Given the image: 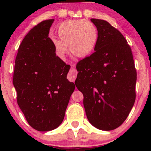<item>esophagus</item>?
Listing matches in <instances>:
<instances>
[{
  "label": "esophagus",
  "instance_id": "34e87169",
  "mask_svg": "<svg viewBox=\"0 0 151 151\" xmlns=\"http://www.w3.org/2000/svg\"><path fill=\"white\" fill-rule=\"evenodd\" d=\"M76 75H77V71L75 69V68H72L70 70L69 75H68V77L72 81H75L76 78Z\"/></svg>",
  "mask_w": 151,
  "mask_h": 151
}]
</instances>
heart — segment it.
Instances as JSON below:
<instances>
[{"mask_svg":"<svg viewBox=\"0 0 151 151\" xmlns=\"http://www.w3.org/2000/svg\"><path fill=\"white\" fill-rule=\"evenodd\" d=\"M60 39L52 37L56 53L65 60L69 46L70 52L78 57L91 54L96 47L98 31L94 24L88 20H77L65 22L58 29Z\"/></svg>","mask_w":151,"mask_h":151,"instance_id":"obj_1","label":"heart"}]
</instances>
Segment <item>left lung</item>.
<instances>
[{
    "instance_id": "obj_1",
    "label": "left lung",
    "mask_w": 151,
    "mask_h": 151,
    "mask_svg": "<svg viewBox=\"0 0 151 151\" xmlns=\"http://www.w3.org/2000/svg\"><path fill=\"white\" fill-rule=\"evenodd\" d=\"M98 31L94 52L76 65L75 85L83 94L90 123L111 131L123 123L135 101L137 72L130 46L104 20L91 19Z\"/></svg>"
}]
</instances>
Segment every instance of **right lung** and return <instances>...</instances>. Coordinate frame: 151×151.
I'll list each match as a JSON object with an SVG mask.
<instances>
[{
  "instance_id": "right-lung-1",
  "label": "right lung",
  "mask_w": 151,
  "mask_h": 151,
  "mask_svg": "<svg viewBox=\"0 0 151 151\" xmlns=\"http://www.w3.org/2000/svg\"><path fill=\"white\" fill-rule=\"evenodd\" d=\"M54 21L44 20L25 36L18 50L13 75L20 110L30 126L42 132L62 123L75 88L66 78L70 66L56 55L48 37Z\"/></svg>"
}]
</instances>
